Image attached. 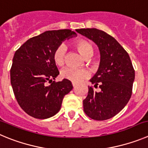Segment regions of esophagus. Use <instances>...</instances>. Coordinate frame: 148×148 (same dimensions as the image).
Returning <instances> with one entry per match:
<instances>
[{
    "label": "esophagus",
    "mask_w": 148,
    "mask_h": 148,
    "mask_svg": "<svg viewBox=\"0 0 148 148\" xmlns=\"http://www.w3.org/2000/svg\"><path fill=\"white\" fill-rule=\"evenodd\" d=\"M72 86H73V87L75 88V87H76V86H77V84L74 83V82H72Z\"/></svg>",
    "instance_id": "1"
}]
</instances>
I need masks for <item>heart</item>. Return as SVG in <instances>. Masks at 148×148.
Wrapping results in <instances>:
<instances>
[{
    "label": "heart",
    "mask_w": 148,
    "mask_h": 148,
    "mask_svg": "<svg viewBox=\"0 0 148 148\" xmlns=\"http://www.w3.org/2000/svg\"><path fill=\"white\" fill-rule=\"evenodd\" d=\"M74 46L84 58H88L93 54V47L86 40H78L74 42ZM66 47L64 45H60L53 52V60L58 66H62L65 62ZM62 79H67L74 83H78L88 76V73L85 69H75L71 68L63 69L60 72Z\"/></svg>",
    "instance_id": "1"
}]
</instances>
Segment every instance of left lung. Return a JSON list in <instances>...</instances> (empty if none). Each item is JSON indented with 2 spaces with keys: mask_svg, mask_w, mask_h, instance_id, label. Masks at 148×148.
<instances>
[{
  "mask_svg": "<svg viewBox=\"0 0 148 148\" xmlns=\"http://www.w3.org/2000/svg\"><path fill=\"white\" fill-rule=\"evenodd\" d=\"M76 31L94 41L100 51L99 69L90 79L99 92L88 87L83 100V110L94 120L110 119L127 105L132 95L135 71L127 51L112 36L97 29H80Z\"/></svg>",
  "mask_w": 148,
  "mask_h": 148,
  "instance_id": "8db88e82",
  "label": "left lung"
}]
</instances>
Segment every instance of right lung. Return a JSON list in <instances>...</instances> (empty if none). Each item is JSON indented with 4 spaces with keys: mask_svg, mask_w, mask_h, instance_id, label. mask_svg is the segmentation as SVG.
Segmentation results:
<instances>
[{
    "mask_svg": "<svg viewBox=\"0 0 148 148\" xmlns=\"http://www.w3.org/2000/svg\"><path fill=\"white\" fill-rule=\"evenodd\" d=\"M74 35L77 34L70 29L46 31L28 40L14 53L11 84L17 102L29 116L40 119L53 116L72 90L71 81H53L60 73L53 52L62 41ZM48 82L51 85L47 86Z\"/></svg>",
    "mask_w": 148,
    "mask_h": 148,
    "instance_id": "obj_1",
    "label": "right lung"
}]
</instances>
